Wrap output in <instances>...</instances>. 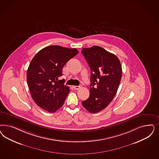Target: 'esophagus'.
<instances>
[{"label":"esophagus","mask_w":159,"mask_h":159,"mask_svg":"<svg viewBox=\"0 0 159 159\" xmlns=\"http://www.w3.org/2000/svg\"><path fill=\"white\" fill-rule=\"evenodd\" d=\"M81 87H82L81 85H80V86H74V87H73V88H74L75 90H78L79 89H80Z\"/></svg>","instance_id":"34e87169"}]
</instances>
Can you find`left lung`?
<instances>
[{
    "mask_svg": "<svg viewBox=\"0 0 159 159\" xmlns=\"http://www.w3.org/2000/svg\"><path fill=\"white\" fill-rule=\"evenodd\" d=\"M91 70L90 95L82 105L92 113L99 112L111 102L122 77V66L115 54L101 47L84 48L81 51Z\"/></svg>",
    "mask_w": 159,
    "mask_h": 159,
    "instance_id": "1",
    "label": "left lung"
}]
</instances>
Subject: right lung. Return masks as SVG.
<instances>
[{
    "mask_svg": "<svg viewBox=\"0 0 159 159\" xmlns=\"http://www.w3.org/2000/svg\"><path fill=\"white\" fill-rule=\"evenodd\" d=\"M78 53L76 48L51 46L33 57L27 72V81L31 96L39 107L53 113L63 105L70 89L58 78L62 75L64 65Z\"/></svg>",
    "mask_w": 159,
    "mask_h": 159,
    "instance_id": "1",
    "label": "right lung"
}]
</instances>
